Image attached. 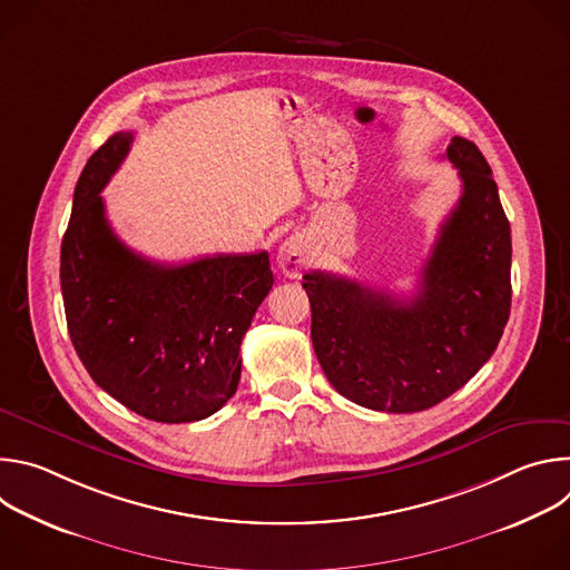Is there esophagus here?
<instances>
[{"instance_id":"1","label":"esophagus","mask_w":570,"mask_h":570,"mask_svg":"<svg viewBox=\"0 0 570 570\" xmlns=\"http://www.w3.org/2000/svg\"><path fill=\"white\" fill-rule=\"evenodd\" d=\"M306 250H304V243L297 236H288L277 253V266L282 268V273L286 277H299L302 268L306 266Z\"/></svg>"}]
</instances>
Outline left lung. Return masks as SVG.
<instances>
[{
    "instance_id": "obj_1",
    "label": "left lung",
    "mask_w": 570,
    "mask_h": 570,
    "mask_svg": "<svg viewBox=\"0 0 570 570\" xmlns=\"http://www.w3.org/2000/svg\"><path fill=\"white\" fill-rule=\"evenodd\" d=\"M446 157L462 196L411 299L322 271L302 282L324 374L370 411L420 413L444 401L490 361L510 317L512 236L492 169L464 137Z\"/></svg>"
}]
</instances>
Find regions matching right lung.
I'll return each instance as SVG.
<instances>
[{"label":"right lung","mask_w":570,"mask_h":570,"mask_svg":"<svg viewBox=\"0 0 570 570\" xmlns=\"http://www.w3.org/2000/svg\"><path fill=\"white\" fill-rule=\"evenodd\" d=\"M132 132H115L80 174L60 246V288L73 350L95 383L132 413L198 422L240 379V341L273 288L268 253L148 262L106 218L104 187Z\"/></svg>","instance_id":"right-lung-1"}]
</instances>
